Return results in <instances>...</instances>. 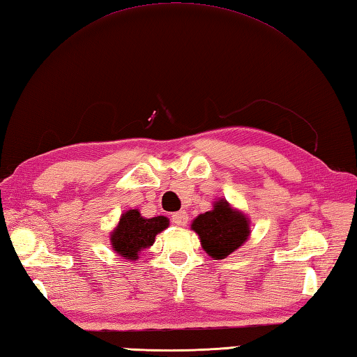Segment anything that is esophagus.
<instances>
[{
	"label": "esophagus",
	"mask_w": 357,
	"mask_h": 357,
	"mask_svg": "<svg viewBox=\"0 0 357 357\" xmlns=\"http://www.w3.org/2000/svg\"><path fill=\"white\" fill-rule=\"evenodd\" d=\"M171 220H172L174 225H177V226H186L189 217H188V213H186L185 211H178V212H176V213H172Z\"/></svg>",
	"instance_id": "1"
}]
</instances>
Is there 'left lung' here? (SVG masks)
<instances>
[{
  "instance_id": "1",
  "label": "left lung",
  "mask_w": 357,
  "mask_h": 357,
  "mask_svg": "<svg viewBox=\"0 0 357 357\" xmlns=\"http://www.w3.org/2000/svg\"><path fill=\"white\" fill-rule=\"evenodd\" d=\"M192 229L199 234L203 249L215 259L231 255L250 234L245 217L234 211L225 200L215 203L212 211L197 217Z\"/></svg>"
}]
</instances>
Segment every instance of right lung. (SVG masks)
<instances>
[{
    "instance_id": "1",
    "label": "right lung",
    "mask_w": 357,
    "mask_h": 357,
    "mask_svg": "<svg viewBox=\"0 0 357 357\" xmlns=\"http://www.w3.org/2000/svg\"><path fill=\"white\" fill-rule=\"evenodd\" d=\"M168 225L169 221L166 217L144 218L137 209H131L123 213L112 235L113 249L126 259H137L139 250L149 248L154 243L155 235Z\"/></svg>"
}]
</instances>
